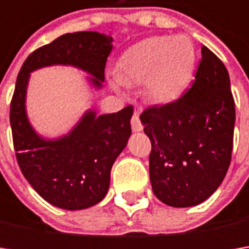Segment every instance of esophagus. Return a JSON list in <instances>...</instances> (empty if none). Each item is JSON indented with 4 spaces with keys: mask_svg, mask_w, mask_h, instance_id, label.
<instances>
[{
    "mask_svg": "<svg viewBox=\"0 0 249 249\" xmlns=\"http://www.w3.org/2000/svg\"><path fill=\"white\" fill-rule=\"evenodd\" d=\"M131 129H133V131H137V133L142 131V129H144V126H142V123L140 120L139 110H136L134 115H133V118H131Z\"/></svg>",
    "mask_w": 249,
    "mask_h": 249,
    "instance_id": "34e87169",
    "label": "esophagus"
}]
</instances>
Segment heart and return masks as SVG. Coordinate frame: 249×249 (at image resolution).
<instances>
[{"label":"heart","instance_id":"heart-1","mask_svg":"<svg viewBox=\"0 0 249 249\" xmlns=\"http://www.w3.org/2000/svg\"><path fill=\"white\" fill-rule=\"evenodd\" d=\"M196 65V47L188 36H152L120 55L118 74H112L109 83L115 90L142 84L151 102L166 105L186 92L194 79Z\"/></svg>","mask_w":249,"mask_h":249}]
</instances>
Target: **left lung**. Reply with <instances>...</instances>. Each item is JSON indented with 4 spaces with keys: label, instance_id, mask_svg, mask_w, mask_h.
I'll list each match as a JSON object with an SVG mask.
<instances>
[{
    "label": "left lung",
    "instance_id": "8db88e82",
    "mask_svg": "<svg viewBox=\"0 0 249 249\" xmlns=\"http://www.w3.org/2000/svg\"><path fill=\"white\" fill-rule=\"evenodd\" d=\"M201 55L193 87L180 100L148 108L140 116L152 144V191L175 208L208 199L231 160L235 107L229 72L205 45Z\"/></svg>",
    "mask_w": 249,
    "mask_h": 249
}]
</instances>
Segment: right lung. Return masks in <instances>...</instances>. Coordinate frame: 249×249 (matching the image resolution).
Here are the masks:
<instances>
[{
  "label": "right lung",
  "instance_id": "1",
  "mask_svg": "<svg viewBox=\"0 0 249 249\" xmlns=\"http://www.w3.org/2000/svg\"><path fill=\"white\" fill-rule=\"evenodd\" d=\"M113 38L98 32L66 33L27 56L18 74L11 102V129L19 167L30 186L51 205L80 211L101 202L110 183V169L131 136L133 107L97 115L87 109L72 130L47 139L32 126L26 110L30 73L53 65L86 72L91 89L105 80Z\"/></svg>",
  "mask_w": 249,
  "mask_h": 249
}]
</instances>
